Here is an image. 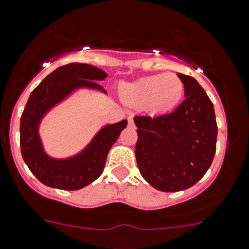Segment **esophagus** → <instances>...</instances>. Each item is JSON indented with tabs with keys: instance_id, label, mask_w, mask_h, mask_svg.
<instances>
[{
	"instance_id": "obj_1",
	"label": "esophagus",
	"mask_w": 249,
	"mask_h": 249,
	"mask_svg": "<svg viewBox=\"0 0 249 249\" xmlns=\"http://www.w3.org/2000/svg\"><path fill=\"white\" fill-rule=\"evenodd\" d=\"M129 126L130 127H134L135 126L134 119H132V117H129Z\"/></svg>"
}]
</instances>
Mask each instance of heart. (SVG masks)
Instances as JSON below:
<instances>
[{"mask_svg":"<svg viewBox=\"0 0 249 249\" xmlns=\"http://www.w3.org/2000/svg\"><path fill=\"white\" fill-rule=\"evenodd\" d=\"M122 97L136 106H146L149 112L161 114L173 110L182 100L185 86L176 74H154L134 83L123 84Z\"/></svg>","mask_w":249,"mask_h":249,"instance_id":"b5f03b06","label":"heart"}]
</instances>
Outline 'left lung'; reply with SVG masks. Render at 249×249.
<instances>
[{"mask_svg":"<svg viewBox=\"0 0 249 249\" xmlns=\"http://www.w3.org/2000/svg\"><path fill=\"white\" fill-rule=\"evenodd\" d=\"M185 86V101L170 114L134 118L137 126V166L154 189L178 192L201 180L216 149L214 106L198 81L178 73Z\"/></svg>","mask_w":249,"mask_h":249,"instance_id":"8db88e82","label":"left lung"}]
</instances>
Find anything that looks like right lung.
Wrapping results in <instances>:
<instances>
[{"instance_id": "obj_1", "label": "right lung", "mask_w": 249, "mask_h": 249, "mask_svg": "<svg viewBox=\"0 0 249 249\" xmlns=\"http://www.w3.org/2000/svg\"><path fill=\"white\" fill-rule=\"evenodd\" d=\"M107 76L106 71L91 64L69 63L48 74L30 93L20 118V149L28 168L43 185L75 191L90 185L102 174L108 152L126 127V119L103 125L81 151L63 158L46 152L40 126L43 118L53 108L78 91L107 95L98 84Z\"/></svg>"}]
</instances>
